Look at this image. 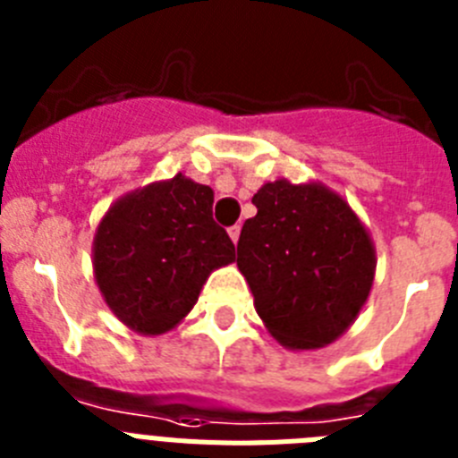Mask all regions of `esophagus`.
<instances>
[{
	"mask_svg": "<svg viewBox=\"0 0 458 458\" xmlns=\"http://www.w3.org/2000/svg\"><path fill=\"white\" fill-rule=\"evenodd\" d=\"M229 236H232L233 245H236V242H238V238H241V225H233V226H229Z\"/></svg>",
	"mask_w": 458,
	"mask_h": 458,
	"instance_id": "1",
	"label": "esophagus"
}]
</instances>
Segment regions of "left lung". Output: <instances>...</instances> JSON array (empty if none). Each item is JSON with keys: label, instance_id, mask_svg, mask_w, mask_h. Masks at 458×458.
<instances>
[{"label": "left lung", "instance_id": "1", "mask_svg": "<svg viewBox=\"0 0 458 458\" xmlns=\"http://www.w3.org/2000/svg\"><path fill=\"white\" fill-rule=\"evenodd\" d=\"M238 238V270L268 333L291 351L342 337L369 298L376 250L346 201L321 183L259 188Z\"/></svg>", "mask_w": 458, "mask_h": 458}]
</instances>
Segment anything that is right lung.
I'll use <instances>...</instances> for the list:
<instances>
[{
	"instance_id": "1",
	"label": "right lung",
	"mask_w": 458,
	"mask_h": 458,
	"mask_svg": "<svg viewBox=\"0 0 458 458\" xmlns=\"http://www.w3.org/2000/svg\"><path fill=\"white\" fill-rule=\"evenodd\" d=\"M236 259L213 220V190L176 174L123 194L93 236V275L105 302L140 335L179 326L208 275Z\"/></svg>"
}]
</instances>
